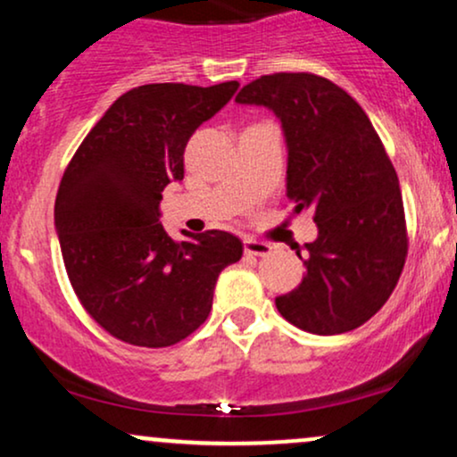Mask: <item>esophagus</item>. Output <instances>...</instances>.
I'll use <instances>...</instances> for the list:
<instances>
[{"label": "esophagus", "mask_w": 457, "mask_h": 457, "mask_svg": "<svg viewBox=\"0 0 457 457\" xmlns=\"http://www.w3.org/2000/svg\"><path fill=\"white\" fill-rule=\"evenodd\" d=\"M270 251H272V246L269 243H262V240H255V238H245V253L258 255V258H266Z\"/></svg>", "instance_id": "34e87169"}]
</instances>
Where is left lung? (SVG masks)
I'll return each mask as SVG.
<instances>
[{
  "label": "left lung",
  "instance_id": "1",
  "mask_svg": "<svg viewBox=\"0 0 457 457\" xmlns=\"http://www.w3.org/2000/svg\"><path fill=\"white\" fill-rule=\"evenodd\" d=\"M236 103L262 104L281 120L287 199L318 225L305 258L296 251L307 275L275 298L277 309L307 333L361 327L395 290L408 255L400 180L378 133L348 92L312 72L264 75Z\"/></svg>",
  "mask_w": 457,
  "mask_h": 457
}]
</instances>
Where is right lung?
Masks as SVG:
<instances>
[{
    "instance_id": "obj_1",
    "label": "right lung",
    "mask_w": 457,
    "mask_h": 457,
    "mask_svg": "<svg viewBox=\"0 0 457 457\" xmlns=\"http://www.w3.org/2000/svg\"><path fill=\"white\" fill-rule=\"evenodd\" d=\"M238 81L148 83L115 101L68 162L55 229L83 309L120 342L165 348L206 322L225 266L243 258L234 234L174 240L159 223L162 188L185 178V148L228 104Z\"/></svg>"
}]
</instances>
